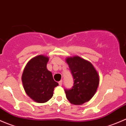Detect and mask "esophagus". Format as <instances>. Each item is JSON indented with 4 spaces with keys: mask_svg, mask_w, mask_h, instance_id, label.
I'll return each instance as SVG.
<instances>
[{
    "mask_svg": "<svg viewBox=\"0 0 126 126\" xmlns=\"http://www.w3.org/2000/svg\"><path fill=\"white\" fill-rule=\"evenodd\" d=\"M59 85H60V86H61L62 85H63V80H61V81H60L59 82Z\"/></svg>",
    "mask_w": 126,
    "mask_h": 126,
    "instance_id": "obj_1",
    "label": "esophagus"
}]
</instances>
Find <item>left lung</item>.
Returning a JSON list of instances; mask_svg holds the SVG:
<instances>
[{
    "instance_id": "left-lung-1",
    "label": "left lung",
    "mask_w": 126,
    "mask_h": 126,
    "mask_svg": "<svg viewBox=\"0 0 126 126\" xmlns=\"http://www.w3.org/2000/svg\"><path fill=\"white\" fill-rule=\"evenodd\" d=\"M73 78V86L65 89L66 97L70 103L80 105L89 101L99 85V75L90 62L79 56L66 59Z\"/></svg>"
}]
</instances>
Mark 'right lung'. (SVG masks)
<instances>
[{
	"label": "right lung",
	"mask_w": 126,
	"mask_h": 126,
	"mask_svg": "<svg viewBox=\"0 0 126 126\" xmlns=\"http://www.w3.org/2000/svg\"><path fill=\"white\" fill-rule=\"evenodd\" d=\"M48 59L43 55L33 58L27 64L22 76L26 93L39 103L51 99L54 87L58 85L53 79L51 72L47 68Z\"/></svg>",
	"instance_id": "obj_1"
}]
</instances>
